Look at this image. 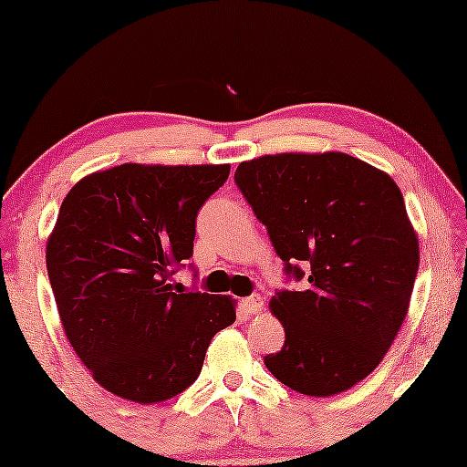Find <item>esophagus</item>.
Returning <instances> with one entry per match:
<instances>
[{"mask_svg": "<svg viewBox=\"0 0 467 467\" xmlns=\"http://www.w3.org/2000/svg\"><path fill=\"white\" fill-rule=\"evenodd\" d=\"M242 308H244L248 315H257V312L264 310V299H261L259 296L244 297L242 299Z\"/></svg>", "mask_w": 467, "mask_h": 467, "instance_id": "34e87169", "label": "esophagus"}]
</instances>
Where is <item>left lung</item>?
Here are the masks:
<instances>
[{
    "instance_id": "obj_1",
    "label": "left lung",
    "mask_w": 467,
    "mask_h": 467,
    "mask_svg": "<svg viewBox=\"0 0 467 467\" xmlns=\"http://www.w3.org/2000/svg\"><path fill=\"white\" fill-rule=\"evenodd\" d=\"M235 184L264 223L286 280L270 308L285 347L265 368L293 391L327 398L374 372L404 323L419 240L385 171L344 152L244 161Z\"/></svg>"
}]
</instances>
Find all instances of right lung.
<instances>
[{
  "label": "right lung",
  "instance_id": "add662e5",
  "mask_svg": "<svg viewBox=\"0 0 467 467\" xmlns=\"http://www.w3.org/2000/svg\"><path fill=\"white\" fill-rule=\"evenodd\" d=\"M229 165H138L82 178L47 244L50 286L80 361L108 391L165 401L195 382L208 344L235 321L232 297L184 291L197 213Z\"/></svg>",
  "mask_w": 467,
  "mask_h": 467
}]
</instances>
